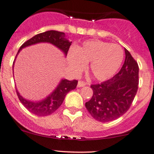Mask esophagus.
I'll return each mask as SVG.
<instances>
[{"mask_svg": "<svg viewBox=\"0 0 154 154\" xmlns=\"http://www.w3.org/2000/svg\"><path fill=\"white\" fill-rule=\"evenodd\" d=\"M85 85H86V83H85V82L82 81V80H79L78 83H77V87H79V88H80V87H82Z\"/></svg>", "mask_w": 154, "mask_h": 154, "instance_id": "1", "label": "esophagus"}]
</instances>
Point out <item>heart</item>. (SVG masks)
<instances>
[{"label": "heart", "instance_id": "obj_1", "mask_svg": "<svg viewBox=\"0 0 154 154\" xmlns=\"http://www.w3.org/2000/svg\"><path fill=\"white\" fill-rule=\"evenodd\" d=\"M69 66L80 71L89 63L90 74L97 80H106L117 72L123 60V51L118 45L101 40H88L72 48L68 55Z\"/></svg>", "mask_w": 154, "mask_h": 154}]
</instances>
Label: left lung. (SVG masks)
I'll list each match as a JSON object with an SVG mask.
<instances>
[{
    "label": "left lung",
    "instance_id": "left-lung-1",
    "mask_svg": "<svg viewBox=\"0 0 154 154\" xmlns=\"http://www.w3.org/2000/svg\"><path fill=\"white\" fill-rule=\"evenodd\" d=\"M125 59L120 71L111 79L91 85L92 97L85 108L92 117L102 122L115 120L125 114L138 90L139 66L125 48Z\"/></svg>",
    "mask_w": 154,
    "mask_h": 154
}]
</instances>
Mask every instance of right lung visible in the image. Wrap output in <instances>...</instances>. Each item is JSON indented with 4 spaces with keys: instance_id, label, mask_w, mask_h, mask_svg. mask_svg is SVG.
Masks as SVG:
<instances>
[{
    "instance_id": "1",
    "label": "right lung",
    "mask_w": 154,
    "mask_h": 154,
    "mask_svg": "<svg viewBox=\"0 0 154 154\" xmlns=\"http://www.w3.org/2000/svg\"><path fill=\"white\" fill-rule=\"evenodd\" d=\"M41 42H47V43L54 45L60 49L62 50L66 55H67L69 47L72 44V42H69L65 38V33L63 32L54 30L47 31L43 33L38 34L33 38L26 41L19 48L17 54L23 48L35 44V43H41ZM77 82L78 81L76 80H72V81L66 80V79L62 80L51 94H50L44 100L39 103H34V102L25 100L20 96L17 89H16V93L20 101L29 111L38 116H48L54 113L62 105L66 95L70 91L74 89L77 87Z\"/></svg>"
}]
</instances>
